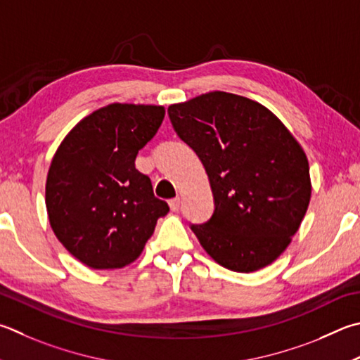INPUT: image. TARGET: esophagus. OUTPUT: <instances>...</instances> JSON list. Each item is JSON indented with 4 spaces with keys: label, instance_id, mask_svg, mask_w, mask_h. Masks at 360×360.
<instances>
[{
    "label": "esophagus",
    "instance_id": "esophagus-1",
    "mask_svg": "<svg viewBox=\"0 0 360 360\" xmlns=\"http://www.w3.org/2000/svg\"><path fill=\"white\" fill-rule=\"evenodd\" d=\"M168 205H169V209H172V211H178L179 205H181V200L179 198H173V200L168 201Z\"/></svg>",
    "mask_w": 360,
    "mask_h": 360
}]
</instances>
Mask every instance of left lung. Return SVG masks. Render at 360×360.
Segmentation results:
<instances>
[{"mask_svg": "<svg viewBox=\"0 0 360 360\" xmlns=\"http://www.w3.org/2000/svg\"><path fill=\"white\" fill-rule=\"evenodd\" d=\"M168 115L212 188V217L192 225L201 247L234 272L274 263L291 244L311 197L302 146L269 108L224 91L173 103Z\"/></svg>", "mask_w": 360, "mask_h": 360, "instance_id": "1", "label": "left lung"}]
</instances>
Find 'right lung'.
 <instances>
[{
    "mask_svg": "<svg viewBox=\"0 0 360 360\" xmlns=\"http://www.w3.org/2000/svg\"><path fill=\"white\" fill-rule=\"evenodd\" d=\"M162 105L110 103L64 136L51 159L45 206L58 240L91 269H120L140 257L165 201L135 168L158 132Z\"/></svg>",
    "mask_w": 360,
    "mask_h": 360,
    "instance_id": "add662e5",
    "label": "right lung"
}]
</instances>
